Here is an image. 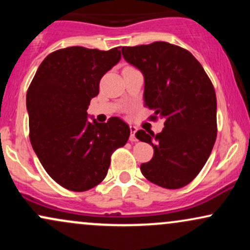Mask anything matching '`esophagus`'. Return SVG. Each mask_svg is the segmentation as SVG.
I'll list each match as a JSON object with an SVG mask.
<instances>
[{
  "instance_id": "esophagus-1",
  "label": "esophagus",
  "mask_w": 250,
  "mask_h": 250,
  "mask_svg": "<svg viewBox=\"0 0 250 250\" xmlns=\"http://www.w3.org/2000/svg\"><path fill=\"white\" fill-rule=\"evenodd\" d=\"M136 130H137V128L135 127V125H130V137H129V140H130L131 142L137 141L136 136H135V133H136Z\"/></svg>"
}]
</instances>
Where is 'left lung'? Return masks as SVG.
Returning a JSON list of instances; mask_svg holds the SVG:
<instances>
[{
	"mask_svg": "<svg viewBox=\"0 0 250 250\" xmlns=\"http://www.w3.org/2000/svg\"><path fill=\"white\" fill-rule=\"evenodd\" d=\"M122 55L145 76V107L149 119L165 120L155 135L139 130L135 136L154 148L142 163L146 179L167 189L190 183L207 162L216 140V95L210 79L187 49L168 42L123 47Z\"/></svg>",
	"mask_w": 250,
	"mask_h": 250,
	"instance_id": "8db88e82",
	"label": "left lung"
}]
</instances>
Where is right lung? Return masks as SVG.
Wrapping results in <instances>:
<instances>
[{
  "label": "right lung",
  "instance_id": "1",
  "mask_svg": "<svg viewBox=\"0 0 250 250\" xmlns=\"http://www.w3.org/2000/svg\"><path fill=\"white\" fill-rule=\"evenodd\" d=\"M119 48L54 51L43 60L28 88L31 146L51 179L69 190L85 191L101 183L111 154L130 135L119 117L107 123L87 117L102 76L121 60Z\"/></svg>",
  "mask_w": 250,
  "mask_h": 250
}]
</instances>
